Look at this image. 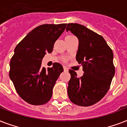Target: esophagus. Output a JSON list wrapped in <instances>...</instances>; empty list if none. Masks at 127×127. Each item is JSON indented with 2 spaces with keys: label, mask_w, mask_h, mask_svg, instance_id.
Wrapping results in <instances>:
<instances>
[{
  "label": "esophagus",
  "mask_w": 127,
  "mask_h": 127,
  "mask_svg": "<svg viewBox=\"0 0 127 127\" xmlns=\"http://www.w3.org/2000/svg\"><path fill=\"white\" fill-rule=\"evenodd\" d=\"M64 71H68V69L65 67H64Z\"/></svg>",
  "instance_id": "obj_1"
}]
</instances>
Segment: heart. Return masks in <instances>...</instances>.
<instances>
[{
	"label": "heart",
	"instance_id": "obj_1",
	"mask_svg": "<svg viewBox=\"0 0 127 127\" xmlns=\"http://www.w3.org/2000/svg\"><path fill=\"white\" fill-rule=\"evenodd\" d=\"M75 38L74 36H73V35H68V36H67L66 37H65V40H70V39H72V38ZM62 61L63 62H67V60L66 58H63L62 59Z\"/></svg>",
	"mask_w": 127,
	"mask_h": 127
}]
</instances>
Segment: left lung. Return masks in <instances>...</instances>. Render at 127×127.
I'll use <instances>...</instances> for the list:
<instances>
[{"label":"left lung","instance_id":"left-lung-1","mask_svg":"<svg viewBox=\"0 0 127 127\" xmlns=\"http://www.w3.org/2000/svg\"><path fill=\"white\" fill-rule=\"evenodd\" d=\"M69 30L79 40L76 60L81 64L83 76L69 69L70 80L67 94L73 103L82 107L93 105L101 100L109 89L115 68L113 53L102 36L77 23H69Z\"/></svg>","mask_w":127,"mask_h":127}]
</instances>
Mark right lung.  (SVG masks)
<instances>
[{
	"instance_id": "add662e5",
	"label": "right lung",
	"mask_w": 127,
	"mask_h": 127,
	"mask_svg": "<svg viewBox=\"0 0 127 127\" xmlns=\"http://www.w3.org/2000/svg\"><path fill=\"white\" fill-rule=\"evenodd\" d=\"M66 24H42L36 27L19 42L10 62L9 77L22 99L33 105L48 103L52 96L56 81L64 69L59 63L52 67H41L46 53L52 52Z\"/></svg>"
}]
</instances>
